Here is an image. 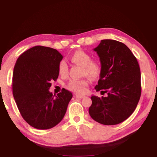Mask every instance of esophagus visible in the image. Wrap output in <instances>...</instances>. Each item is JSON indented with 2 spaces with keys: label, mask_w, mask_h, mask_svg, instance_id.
Here are the masks:
<instances>
[{
  "label": "esophagus",
  "mask_w": 157,
  "mask_h": 157,
  "mask_svg": "<svg viewBox=\"0 0 157 157\" xmlns=\"http://www.w3.org/2000/svg\"><path fill=\"white\" fill-rule=\"evenodd\" d=\"M75 97H76L77 98H79V99H81V98H85V95L77 94V95H75Z\"/></svg>",
  "instance_id": "1"
}]
</instances>
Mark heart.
<instances>
[{"instance_id":"heart-1","label":"heart","mask_w":157,"mask_h":157,"mask_svg":"<svg viewBox=\"0 0 157 157\" xmlns=\"http://www.w3.org/2000/svg\"><path fill=\"white\" fill-rule=\"evenodd\" d=\"M71 60L73 63L82 66V73L89 78L95 79L100 76L102 71L100 63L97 61H92L91 55L83 50H77L71 55ZM59 73L65 76L68 73V65L65 61H61L58 66ZM89 82L86 79H73L68 84V89L76 94H83L86 90Z\"/></svg>"}]
</instances>
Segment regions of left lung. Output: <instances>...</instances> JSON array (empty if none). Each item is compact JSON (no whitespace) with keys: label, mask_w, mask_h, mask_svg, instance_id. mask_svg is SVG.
Here are the masks:
<instances>
[{"label":"left lung","mask_w":157,"mask_h":157,"mask_svg":"<svg viewBox=\"0 0 157 157\" xmlns=\"http://www.w3.org/2000/svg\"><path fill=\"white\" fill-rule=\"evenodd\" d=\"M94 50L100 57L102 68L95 89L107 96L92 95L89 114L100 124H119L132 115L140 100L139 63L125 44L113 39L102 40Z\"/></svg>","instance_id":"8db88e82"}]
</instances>
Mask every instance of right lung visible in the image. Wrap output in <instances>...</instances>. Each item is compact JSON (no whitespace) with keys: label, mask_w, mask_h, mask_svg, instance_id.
Returning a JSON list of instances; mask_svg holds the SVG:
<instances>
[{"label":"right lung","mask_w":157,"mask_h":157,"mask_svg":"<svg viewBox=\"0 0 157 157\" xmlns=\"http://www.w3.org/2000/svg\"><path fill=\"white\" fill-rule=\"evenodd\" d=\"M63 56L56 49L34 46L17 60L12 78L13 96L23 119L30 126L48 129L64 116L73 94L65 89L57 95L49 91L59 76Z\"/></svg>","instance_id":"obj_1"}]
</instances>
